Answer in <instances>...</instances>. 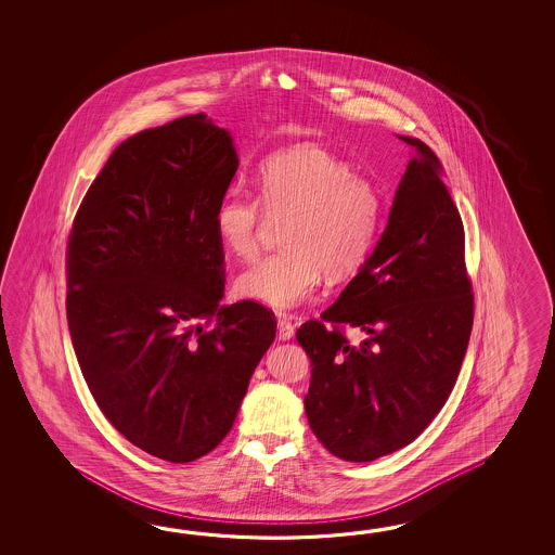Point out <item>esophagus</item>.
Listing matches in <instances>:
<instances>
[{
  "label": "esophagus",
  "instance_id": "34e87169",
  "mask_svg": "<svg viewBox=\"0 0 555 555\" xmlns=\"http://www.w3.org/2000/svg\"><path fill=\"white\" fill-rule=\"evenodd\" d=\"M294 323L287 318L278 319V339L280 341H289L294 337Z\"/></svg>",
  "mask_w": 555,
  "mask_h": 555
}]
</instances>
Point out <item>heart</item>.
<instances>
[{
  "mask_svg": "<svg viewBox=\"0 0 555 555\" xmlns=\"http://www.w3.org/2000/svg\"><path fill=\"white\" fill-rule=\"evenodd\" d=\"M260 201L228 192L214 210V230L236 260L258 256L268 224L283 225V251L236 280V292L287 311L315 294L323 275L345 280L365 263L377 240L383 202L373 180L339 156L299 144L273 154L258 175Z\"/></svg>",
  "mask_w": 555,
  "mask_h": 555,
  "instance_id": "heart-1",
  "label": "heart"
}]
</instances>
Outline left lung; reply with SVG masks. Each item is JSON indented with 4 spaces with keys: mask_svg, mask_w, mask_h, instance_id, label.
I'll list each match as a JSON object with an SVG mask.
<instances>
[{
    "mask_svg": "<svg viewBox=\"0 0 555 555\" xmlns=\"http://www.w3.org/2000/svg\"><path fill=\"white\" fill-rule=\"evenodd\" d=\"M399 139L414 156L377 246L321 321L297 330L311 359L307 421L349 462L377 461L430 425L461 373L474 319L464 228L442 165L425 142ZM343 324L366 339L349 344Z\"/></svg>",
    "mask_w": 555,
    "mask_h": 555,
    "instance_id": "obj_1",
    "label": "left lung"
}]
</instances>
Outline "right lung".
Listing matches in <instances>:
<instances>
[{
	"label": "right lung",
	"instance_id": "obj_1",
	"mask_svg": "<svg viewBox=\"0 0 555 555\" xmlns=\"http://www.w3.org/2000/svg\"><path fill=\"white\" fill-rule=\"evenodd\" d=\"M232 134L206 115L118 144L73 222L67 323L108 423L156 459L216 449L275 339L256 301L220 306L214 210L236 175Z\"/></svg>",
	"mask_w": 555,
	"mask_h": 555
}]
</instances>
